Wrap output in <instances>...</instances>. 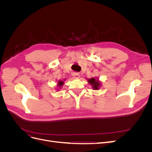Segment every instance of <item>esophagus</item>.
Here are the masks:
<instances>
[{"label":"esophagus","mask_w":152,"mask_h":152,"mask_svg":"<svg viewBox=\"0 0 152 152\" xmlns=\"http://www.w3.org/2000/svg\"><path fill=\"white\" fill-rule=\"evenodd\" d=\"M72 75L73 77L75 78V79H79V78L80 77V75L79 73H73Z\"/></svg>","instance_id":"obj_1"}]
</instances>
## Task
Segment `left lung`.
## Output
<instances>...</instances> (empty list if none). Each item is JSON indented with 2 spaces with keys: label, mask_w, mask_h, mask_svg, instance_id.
Returning a JSON list of instances; mask_svg holds the SVG:
<instances>
[{
  "label": "left lung",
  "mask_w": 152,
  "mask_h": 152,
  "mask_svg": "<svg viewBox=\"0 0 152 152\" xmlns=\"http://www.w3.org/2000/svg\"><path fill=\"white\" fill-rule=\"evenodd\" d=\"M89 83L91 85L92 87L94 90H98L99 89V87L102 86V83H101L100 81L97 79V78H91V79H87Z\"/></svg>",
  "instance_id": "left-lung-1"
}]
</instances>
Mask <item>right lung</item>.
<instances>
[{"mask_svg":"<svg viewBox=\"0 0 152 152\" xmlns=\"http://www.w3.org/2000/svg\"><path fill=\"white\" fill-rule=\"evenodd\" d=\"M63 84H64V82L62 80H59L58 82V86L59 87H61L62 86H63Z\"/></svg>","mask_w":152,"mask_h":152,"instance_id":"1","label":"right lung"}]
</instances>
